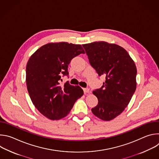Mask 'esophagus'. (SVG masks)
Wrapping results in <instances>:
<instances>
[{"label":"esophagus","instance_id":"34e87169","mask_svg":"<svg viewBox=\"0 0 159 159\" xmlns=\"http://www.w3.org/2000/svg\"><path fill=\"white\" fill-rule=\"evenodd\" d=\"M83 90H84V93H89V89L88 88H84Z\"/></svg>","mask_w":159,"mask_h":159}]
</instances>
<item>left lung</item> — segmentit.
<instances>
[{"label":"left lung","mask_w":159,"mask_h":159,"mask_svg":"<svg viewBox=\"0 0 159 159\" xmlns=\"http://www.w3.org/2000/svg\"><path fill=\"white\" fill-rule=\"evenodd\" d=\"M82 47L99 76L106 77L103 85L93 91L98 104L91 111L99 119L110 121L125 110L135 92L137 67L128 53L118 44L96 41Z\"/></svg>","instance_id":"8db88e82"}]
</instances>
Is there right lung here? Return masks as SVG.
Returning <instances> with one entry per match:
<instances>
[{
    "instance_id": "obj_1",
    "label": "right lung",
    "mask_w": 159,
    "mask_h": 159,
    "mask_svg": "<svg viewBox=\"0 0 159 159\" xmlns=\"http://www.w3.org/2000/svg\"><path fill=\"white\" fill-rule=\"evenodd\" d=\"M85 53L80 44L50 43L37 50L30 58L26 69L28 91L36 108L52 120L64 118L70 112L84 91L79 85L66 82L60 85L61 77L68 75L72 59Z\"/></svg>"
}]
</instances>
